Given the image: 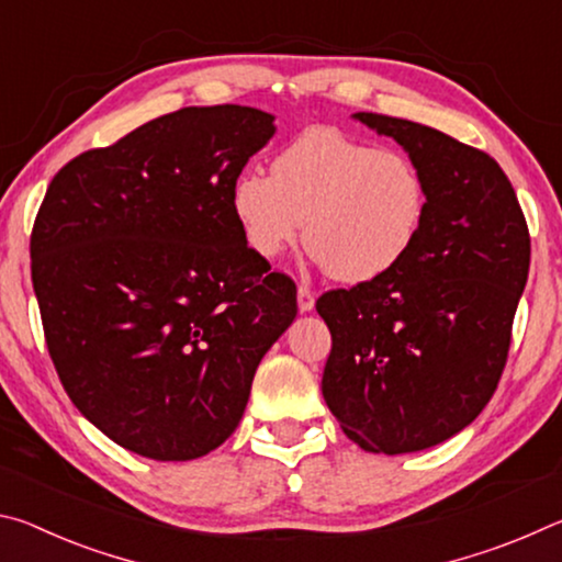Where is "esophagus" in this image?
Listing matches in <instances>:
<instances>
[{"label":"esophagus","instance_id":"obj_1","mask_svg":"<svg viewBox=\"0 0 562 562\" xmlns=\"http://www.w3.org/2000/svg\"><path fill=\"white\" fill-rule=\"evenodd\" d=\"M297 307H300V312H310L312 307H315V294H312V290H307V288L297 290Z\"/></svg>","mask_w":562,"mask_h":562}]
</instances>
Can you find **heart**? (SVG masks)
<instances>
[{
  "label": "heart",
  "mask_w": 562,
  "mask_h": 562,
  "mask_svg": "<svg viewBox=\"0 0 562 562\" xmlns=\"http://www.w3.org/2000/svg\"><path fill=\"white\" fill-rule=\"evenodd\" d=\"M231 207L258 258H280L304 227V247L329 278L364 284L386 278L412 255L429 190L402 150L312 128L274 156L270 176H237Z\"/></svg>",
  "instance_id": "1"
}]
</instances>
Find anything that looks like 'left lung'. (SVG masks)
Here are the masks:
<instances>
[{
    "label": "left lung",
    "instance_id": "1",
    "mask_svg": "<svg viewBox=\"0 0 562 562\" xmlns=\"http://www.w3.org/2000/svg\"><path fill=\"white\" fill-rule=\"evenodd\" d=\"M355 119L406 150L429 211L394 272L317 300L331 335L322 394L364 451L412 453L465 429L496 392L530 235L488 154L414 121L367 111Z\"/></svg>",
    "mask_w": 562,
    "mask_h": 562
}]
</instances>
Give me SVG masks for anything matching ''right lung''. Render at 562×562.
<instances>
[{
    "label": "right lung",
    "instance_id": "right-lung-1",
    "mask_svg": "<svg viewBox=\"0 0 562 562\" xmlns=\"http://www.w3.org/2000/svg\"><path fill=\"white\" fill-rule=\"evenodd\" d=\"M260 109L188 106L69 160L32 231V282L66 394L123 449L193 461L237 424L297 315V288L245 245L235 178Z\"/></svg>",
    "mask_w": 562,
    "mask_h": 562
}]
</instances>
